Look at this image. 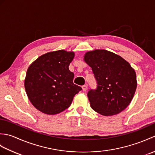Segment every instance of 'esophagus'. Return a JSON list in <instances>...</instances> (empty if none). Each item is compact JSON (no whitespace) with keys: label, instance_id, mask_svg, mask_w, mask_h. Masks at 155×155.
Wrapping results in <instances>:
<instances>
[{"label":"esophagus","instance_id":"34e87169","mask_svg":"<svg viewBox=\"0 0 155 155\" xmlns=\"http://www.w3.org/2000/svg\"><path fill=\"white\" fill-rule=\"evenodd\" d=\"M82 89H83V91L84 92L87 91V90L88 89V86H87V85H83V86L82 87Z\"/></svg>","mask_w":155,"mask_h":155}]
</instances>
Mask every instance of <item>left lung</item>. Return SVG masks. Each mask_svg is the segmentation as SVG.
I'll list each match as a JSON object with an SVG mask.
<instances>
[{
	"label": "left lung",
	"mask_w": 155,
	"mask_h": 155,
	"mask_svg": "<svg viewBox=\"0 0 155 155\" xmlns=\"http://www.w3.org/2000/svg\"><path fill=\"white\" fill-rule=\"evenodd\" d=\"M84 61L92 68L98 84L87 94L91 108L104 116L121 113L137 89L134 68L120 56L104 49L87 52Z\"/></svg>",
	"instance_id": "obj_1"
}]
</instances>
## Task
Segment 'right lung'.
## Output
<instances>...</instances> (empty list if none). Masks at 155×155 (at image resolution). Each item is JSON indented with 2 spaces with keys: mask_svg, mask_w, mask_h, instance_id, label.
Here are the masks:
<instances>
[{
  "mask_svg": "<svg viewBox=\"0 0 155 155\" xmlns=\"http://www.w3.org/2000/svg\"><path fill=\"white\" fill-rule=\"evenodd\" d=\"M73 51L59 50L40 56L29 66L25 88L32 104L42 113L54 115L67 109L82 88L73 83L68 66Z\"/></svg>",
  "mask_w": 155,
  "mask_h": 155,
  "instance_id": "add662e5",
  "label": "right lung"
}]
</instances>
